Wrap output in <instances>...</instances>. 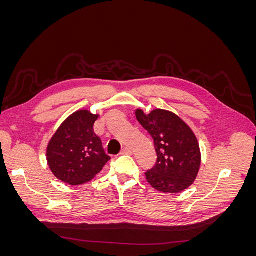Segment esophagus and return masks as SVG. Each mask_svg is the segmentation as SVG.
Returning <instances> with one entry per match:
<instances>
[{"label":"esophagus","instance_id":"1","mask_svg":"<svg viewBox=\"0 0 256 256\" xmlns=\"http://www.w3.org/2000/svg\"><path fill=\"white\" fill-rule=\"evenodd\" d=\"M122 154H132V150L129 148V147H125L120 152Z\"/></svg>","mask_w":256,"mask_h":256}]
</instances>
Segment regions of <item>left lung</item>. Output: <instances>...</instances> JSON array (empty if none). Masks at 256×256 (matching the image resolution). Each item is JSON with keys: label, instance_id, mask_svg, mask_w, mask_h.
Listing matches in <instances>:
<instances>
[{"label": "left lung", "instance_id": "obj_1", "mask_svg": "<svg viewBox=\"0 0 256 256\" xmlns=\"http://www.w3.org/2000/svg\"><path fill=\"white\" fill-rule=\"evenodd\" d=\"M136 118L152 138L157 162L145 173L147 182L164 193H180L194 182L200 171V150L192 129L175 113L154 109L146 114L136 110Z\"/></svg>", "mask_w": 256, "mask_h": 256}]
</instances>
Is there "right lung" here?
<instances>
[{
    "mask_svg": "<svg viewBox=\"0 0 256 256\" xmlns=\"http://www.w3.org/2000/svg\"><path fill=\"white\" fill-rule=\"evenodd\" d=\"M99 114L78 110L60 124L47 146V162L58 180L72 186L92 180L110 157L94 132Z\"/></svg>",
    "mask_w": 256,
    "mask_h": 256,
    "instance_id": "obj_1",
    "label": "right lung"
}]
</instances>
